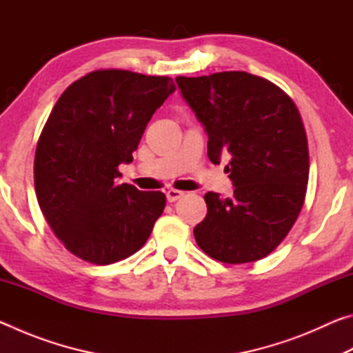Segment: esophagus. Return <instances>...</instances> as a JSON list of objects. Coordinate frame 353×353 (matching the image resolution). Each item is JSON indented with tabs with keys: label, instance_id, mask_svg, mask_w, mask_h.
<instances>
[{
	"label": "esophagus",
	"instance_id": "1",
	"mask_svg": "<svg viewBox=\"0 0 353 353\" xmlns=\"http://www.w3.org/2000/svg\"><path fill=\"white\" fill-rule=\"evenodd\" d=\"M183 194H185V193H183V191H181V190H174V188H171V190H168V191H166V199H168V202H176L177 199H181Z\"/></svg>",
	"mask_w": 353,
	"mask_h": 353
}]
</instances>
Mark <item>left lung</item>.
<instances>
[{
	"label": "left lung",
	"mask_w": 353,
	"mask_h": 353,
	"mask_svg": "<svg viewBox=\"0 0 353 353\" xmlns=\"http://www.w3.org/2000/svg\"><path fill=\"white\" fill-rule=\"evenodd\" d=\"M183 99L208 135L212 163L225 171L234 198L208 191L207 216L194 227L204 252L227 265L265 259L288 235L305 201L310 157L301 113L271 81L246 71L177 76Z\"/></svg>",
	"instance_id": "1"
}]
</instances>
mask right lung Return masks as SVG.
<instances>
[{"label":"right lung","instance_id":"1","mask_svg":"<svg viewBox=\"0 0 353 353\" xmlns=\"http://www.w3.org/2000/svg\"><path fill=\"white\" fill-rule=\"evenodd\" d=\"M171 77L97 70L74 81L48 117L35 149L39 205L71 254L110 265L143 248L166 205L162 191L117 183Z\"/></svg>","mask_w":353,"mask_h":353}]
</instances>
